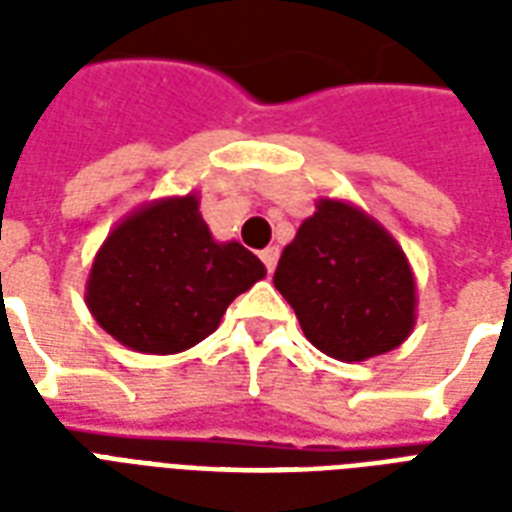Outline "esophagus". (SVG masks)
Masks as SVG:
<instances>
[{
  "instance_id": "34e87169",
  "label": "esophagus",
  "mask_w": 512,
  "mask_h": 512,
  "mask_svg": "<svg viewBox=\"0 0 512 512\" xmlns=\"http://www.w3.org/2000/svg\"><path fill=\"white\" fill-rule=\"evenodd\" d=\"M260 260L266 263L268 274H274V268H277V260H279V249H277V246H266V249L260 252Z\"/></svg>"
}]
</instances>
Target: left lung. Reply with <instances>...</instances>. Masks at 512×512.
Here are the masks:
<instances>
[{"label":"left lung","instance_id":"1","mask_svg":"<svg viewBox=\"0 0 512 512\" xmlns=\"http://www.w3.org/2000/svg\"><path fill=\"white\" fill-rule=\"evenodd\" d=\"M301 332L340 362L392 351L417 323V282L384 227L345 200L323 197L274 271Z\"/></svg>","mask_w":512,"mask_h":512}]
</instances>
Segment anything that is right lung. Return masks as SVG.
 <instances>
[{
    "mask_svg": "<svg viewBox=\"0 0 512 512\" xmlns=\"http://www.w3.org/2000/svg\"><path fill=\"white\" fill-rule=\"evenodd\" d=\"M266 277L238 241H216L200 197H161L106 235L84 301L117 343L139 354H180L222 323L235 296Z\"/></svg>",
    "mask_w": 512,
    "mask_h": 512,
    "instance_id": "1",
    "label": "right lung"
}]
</instances>
